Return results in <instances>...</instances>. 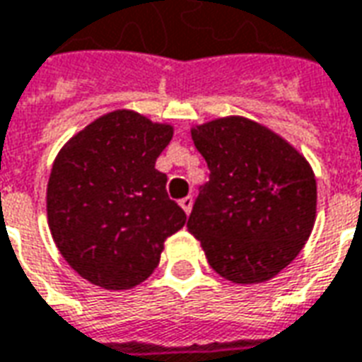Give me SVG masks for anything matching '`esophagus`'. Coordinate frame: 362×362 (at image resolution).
I'll return each mask as SVG.
<instances>
[{"label": "esophagus", "mask_w": 362, "mask_h": 362, "mask_svg": "<svg viewBox=\"0 0 362 362\" xmlns=\"http://www.w3.org/2000/svg\"><path fill=\"white\" fill-rule=\"evenodd\" d=\"M179 205L183 207V211H185L187 215L191 213V209H193V197L191 195H187V197H183L181 201H179Z\"/></svg>", "instance_id": "34e87169"}]
</instances>
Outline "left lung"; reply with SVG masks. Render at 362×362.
I'll return each mask as SVG.
<instances>
[{
	"label": "left lung",
	"instance_id": "8db88e82",
	"mask_svg": "<svg viewBox=\"0 0 362 362\" xmlns=\"http://www.w3.org/2000/svg\"><path fill=\"white\" fill-rule=\"evenodd\" d=\"M191 137L209 181L199 187L187 229L221 277L239 285L273 279L313 231V169L285 139L249 119H215Z\"/></svg>",
	"mask_w": 362,
	"mask_h": 362
}]
</instances>
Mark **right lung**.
Returning a JSON list of instances; mask_svg holds the SVG:
<instances>
[{
	"label": "right lung",
	"mask_w": 362,
	"mask_h": 362,
	"mask_svg": "<svg viewBox=\"0 0 362 362\" xmlns=\"http://www.w3.org/2000/svg\"><path fill=\"white\" fill-rule=\"evenodd\" d=\"M173 127L113 111L63 147L47 183V219L63 259L89 283L121 291L159 265L163 243L185 225L155 161Z\"/></svg>",
	"instance_id": "obj_1"
}]
</instances>
